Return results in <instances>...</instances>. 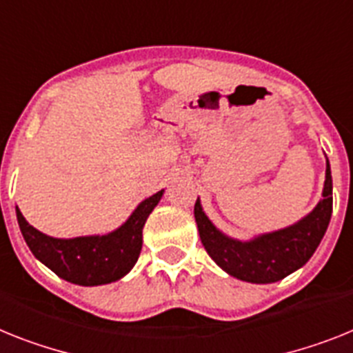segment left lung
<instances>
[{
  "mask_svg": "<svg viewBox=\"0 0 353 353\" xmlns=\"http://www.w3.org/2000/svg\"><path fill=\"white\" fill-rule=\"evenodd\" d=\"M323 199L291 226L239 241L222 233L204 213L197 197L194 215L204 250L222 271L250 283H274L309 262L332 217V174L327 159Z\"/></svg>",
  "mask_w": 353,
  "mask_h": 353,
  "instance_id": "8db88e82",
  "label": "left lung"
}]
</instances>
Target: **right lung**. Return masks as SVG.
<instances>
[{"label":"right lung","mask_w":353,"mask_h":353,"mask_svg":"<svg viewBox=\"0 0 353 353\" xmlns=\"http://www.w3.org/2000/svg\"><path fill=\"white\" fill-rule=\"evenodd\" d=\"M163 192L141 201L120 228L105 235L55 239L30 226L17 206L16 215L26 245L59 278L75 285H105L134 268L143 244L145 222L161 201Z\"/></svg>","instance_id":"1"}]
</instances>
